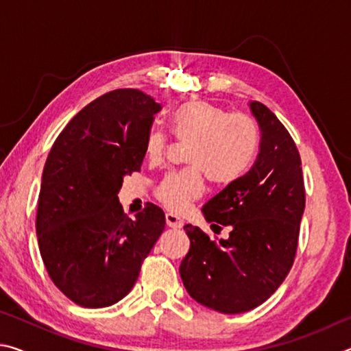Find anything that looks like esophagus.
Wrapping results in <instances>:
<instances>
[{
	"mask_svg": "<svg viewBox=\"0 0 351 351\" xmlns=\"http://www.w3.org/2000/svg\"><path fill=\"white\" fill-rule=\"evenodd\" d=\"M165 223H167V226L171 229H181L184 224L182 219L180 217L173 215V213H167V215H165Z\"/></svg>",
	"mask_w": 351,
	"mask_h": 351,
	"instance_id": "1",
	"label": "esophagus"
}]
</instances>
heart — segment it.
Listing matches in <instances>:
<instances>
[{"mask_svg": "<svg viewBox=\"0 0 351 351\" xmlns=\"http://www.w3.org/2000/svg\"><path fill=\"white\" fill-rule=\"evenodd\" d=\"M170 121L176 139L189 142L190 165L169 173L156 189V198L171 212H184L204 193L206 175L217 184H230L246 173L257 156L258 127L243 112H229L207 100H189L176 106ZM144 148L148 161H161L167 136L152 130Z\"/></svg>", "mask_w": 351, "mask_h": 351, "instance_id": "heart-1", "label": "heart"}]
</instances>
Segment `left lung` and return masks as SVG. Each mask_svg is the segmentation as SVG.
Wrapping results in <instances>:
<instances>
[{
  "label": "left lung",
  "mask_w": 351,
  "mask_h": 351,
  "mask_svg": "<svg viewBox=\"0 0 351 351\" xmlns=\"http://www.w3.org/2000/svg\"><path fill=\"white\" fill-rule=\"evenodd\" d=\"M261 139L251 170L207 201L209 223L230 226L228 240H210L186 224L190 249L180 266L187 293L218 313L254 310L280 287L294 263L305 184L300 154L268 106L251 102Z\"/></svg>",
  "instance_id": "obj_1"
}]
</instances>
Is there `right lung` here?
<instances>
[{
	"label": "right lung",
	"mask_w": 351,
	"mask_h": 351,
	"mask_svg": "<svg viewBox=\"0 0 351 351\" xmlns=\"http://www.w3.org/2000/svg\"><path fill=\"white\" fill-rule=\"evenodd\" d=\"M161 105L139 90H114L71 119L47 154L37 210L40 254L56 287L85 308L123 299L165 228L147 203L132 219L117 193L141 171Z\"/></svg>",
	"instance_id": "1"
}]
</instances>
